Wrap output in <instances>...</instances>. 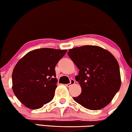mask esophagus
I'll use <instances>...</instances> for the list:
<instances>
[{
    "label": "esophagus",
    "instance_id": "34e87169",
    "mask_svg": "<svg viewBox=\"0 0 132 132\" xmlns=\"http://www.w3.org/2000/svg\"><path fill=\"white\" fill-rule=\"evenodd\" d=\"M75 83V81L74 79H71L70 81V83H69V84H66V86H67V87H69V86L72 85V84H74Z\"/></svg>",
    "mask_w": 132,
    "mask_h": 132
}]
</instances>
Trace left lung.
Masks as SVG:
<instances>
[{
	"label": "left lung",
	"mask_w": 132,
	"mask_h": 132,
	"mask_svg": "<svg viewBox=\"0 0 132 132\" xmlns=\"http://www.w3.org/2000/svg\"><path fill=\"white\" fill-rule=\"evenodd\" d=\"M68 54L79 69L76 80L81 86V93L73 99L89 110H99L107 106L121 86L116 57L109 51L92 45L69 49Z\"/></svg>",
	"instance_id": "obj_1"
}]
</instances>
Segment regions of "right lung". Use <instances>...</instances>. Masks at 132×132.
<instances>
[{
    "label": "right lung",
    "instance_id": "add662e5",
    "mask_svg": "<svg viewBox=\"0 0 132 132\" xmlns=\"http://www.w3.org/2000/svg\"><path fill=\"white\" fill-rule=\"evenodd\" d=\"M66 50L40 48L27 53L13 70L12 89L25 107L38 109L52 101L57 82L55 67Z\"/></svg>",
    "mask_w": 132,
    "mask_h": 132
}]
</instances>
